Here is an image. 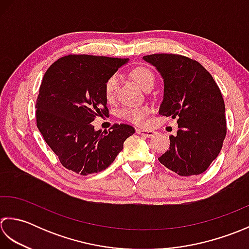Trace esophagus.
<instances>
[{
  "label": "esophagus",
  "mask_w": 249,
  "mask_h": 249,
  "mask_svg": "<svg viewBox=\"0 0 249 249\" xmlns=\"http://www.w3.org/2000/svg\"><path fill=\"white\" fill-rule=\"evenodd\" d=\"M138 131V133L141 134L142 136H144V138H153V136L156 134L154 131L151 130H136Z\"/></svg>",
  "instance_id": "34e87169"
}]
</instances>
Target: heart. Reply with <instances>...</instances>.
Listing matches in <instances>:
<instances>
[{"label": "heart", "mask_w": 249, "mask_h": 249, "mask_svg": "<svg viewBox=\"0 0 249 249\" xmlns=\"http://www.w3.org/2000/svg\"><path fill=\"white\" fill-rule=\"evenodd\" d=\"M131 76L144 90H148L154 87L155 75L149 69L145 67H138L132 70ZM119 86V76L114 74L106 79L104 84V95L107 101H113L117 93ZM149 114L148 107L145 106H126L120 110V116L124 119L131 121L138 125H144L147 121V116Z\"/></svg>", "instance_id": "b5f03b06"}]
</instances>
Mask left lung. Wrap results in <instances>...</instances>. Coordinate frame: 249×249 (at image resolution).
Wrapping results in <instances>:
<instances>
[{
	"label": "left lung",
	"instance_id": "8db88e82",
	"mask_svg": "<svg viewBox=\"0 0 249 249\" xmlns=\"http://www.w3.org/2000/svg\"><path fill=\"white\" fill-rule=\"evenodd\" d=\"M164 83L159 114L178 124L170 147L158 159L180 176L199 175L219 155L227 133L225 102L220 89L197 61L174 53L145 55Z\"/></svg>",
	"mask_w": 249,
	"mask_h": 249
}]
</instances>
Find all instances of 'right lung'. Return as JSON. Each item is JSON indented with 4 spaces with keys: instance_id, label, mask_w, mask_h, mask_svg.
I'll use <instances>...</instances> for the list:
<instances>
[{
    "instance_id": "1",
    "label": "right lung",
    "mask_w": 249,
    "mask_h": 249,
    "mask_svg": "<svg viewBox=\"0 0 249 249\" xmlns=\"http://www.w3.org/2000/svg\"><path fill=\"white\" fill-rule=\"evenodd\" d=\"M128 59L69 54L46 71L36 99V124L65 169L80 175L108 167L134 133L133 126L115 124L103 133L92 121L108 117L104 84Z\"/></svg>"
}]
</instances>
